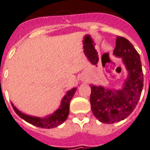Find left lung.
Here are the masks:
<instances>
[{
	"label": "left lung",
	"mask_w": 150,
	"mask_h": 150,
	"mask_svg": "<svg viewBox=\"0 0 150 150\" xmlns=\"http://www.w3.org/2000/svg\"><path fill=\"white\" fill-rule=\"evenodd\" d=\"M114 54L122 57L129 77L120 90H110L90 84L91 110L103 123L120 122L130 115L137 106L144 87L140 55L127 39L117 36Z\"/></svg>",
	"instance_id": "left-lung-1"
}]
</instances>
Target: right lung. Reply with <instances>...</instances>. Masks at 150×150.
<instances>
[{"label":"right lung","instance_id":"right-lung-1","mask_svg":"<svg viewBox=\"0 0 150 150\" xmlns=\"http://www.w3.org/2000/svg\"><path fill=\"white\" fill-rule=\"evenodd\" d=\"M75 91H76V88H73L72 90L67 92V95L63 97L59 109H57L53 114L45 118L31 117V116H28L25 114H22L21 112L17 110L13 103L11 104L15 112L26 122L36 125L37 127L43 128V129H52V128L60 125L67 119L69 113L70 101L73 97Z\"/></svg>","mask_w":150,"mask_h":150}]
</instances>
